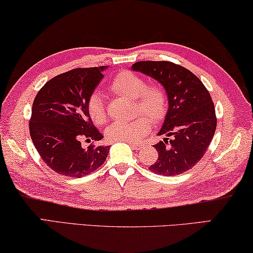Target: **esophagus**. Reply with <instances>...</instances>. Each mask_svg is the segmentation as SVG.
I'll return each instance as SVG.
<instances>
[{
    "instance_id": "1",
    "label": "esophagus",
    "mask_w": 253,
    "mask_h": 253,
    "mask_svg": "<svg viewBox=\"0 0 253 253\" xmlns=\"http://www.w3.org/2000/svg\"><path fill=\"white\" fill-rule=\"evenodd\" d=\"M129 144V145L134 148V150H138L139 147H141V144H138V143H134V142H129L128 143Z\"/></svg>"
}]
</instances>
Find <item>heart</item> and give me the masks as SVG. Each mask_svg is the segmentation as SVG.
Returning a JSON list of instances; mask_svg holds the SVG:
<instances>
[{"label": "heart", "mask_w": 253, "mask_h": 253, "mask_svg": "<svg viewBox=\"0 0 253 253\" xmlns=\"http://www.w3.org/2000/svg\"><path fill=\"white\" fill-rule=\"evenodd\" d=\"M109 89L124 97L134 99V114L129 122H115L107 128L106 135L110 142H137L151 128V122H159L168 109V95L162 85L147 84L142 76L129 71L118 72L109 82ZM87 112L95 125L107 123L106 103L99 92H93L86 103Z\"/></svg>", "instance_id": "obj_1"}]
</instances>
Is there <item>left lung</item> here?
I'll list each match as a JSON object with an SVG mask.
<instances>
[{
    "instance_id": "obj_1",
    "label": "left lung",
    "mask_w": 253,
    "mask_h": 253,
    "mask_svg": "<svg viewBox=\"0 0 253 253\" xmlns=\"http://www.w3.org/2000/svg\"><path fill=\"white\" fill-rule=\"evenodd\" d=\"M164 86L169 100L159 135L171 136L153 145L159 153L148 170L170 177L196 166L213 139L217 125L214 102L203 82L186 67L168 61H142L131 65Z\"/></svg>"
}]
</instances>
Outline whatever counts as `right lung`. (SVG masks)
Instances as JSON below:
<instances>
[{"mask_svg": "<svg viewBox=\"0 0 253 253\" xmlns=\"http://www.w3.org/2000/svg\"><path fill=\"white\" fill-rule=\"evenodd\" d=\"M106 66L67 71L49 80L36 95L29 131L40 158L56 173L81 178L105 163L109 146L87 112V99L103 78ZM82 139L92 143L86 149Z\"/></svg>", "mask_w": 253, "mask_h": 253, "instance_id": "1", "label": "right lung"}]
</instances>
